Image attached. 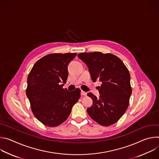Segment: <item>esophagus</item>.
Instances as JSON below:
<instances>
[{"instance_id":"34e87169","label":"esophagus","mask_w":159,"mask_h":159,"mask_svg":"<svg viewBox=\"0 0 159 159\" xmlns=\"http://www.w3.org/2000/svg\"><path fill=\"white\" fill-rule=\"evenodd\" d=\"M87 94V93L86 92L83 91V90H82V91H81V95H82V96H86Z\"/></svg>"}]
</instances>
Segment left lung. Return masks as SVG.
I'll return each instance as SVG.
<instances>
[{"mask_svg": "<svg viewBox=\"0 0 159 159\" xmlns=\"http://www.w3.org/2000/svg\"><path fill=\"white\" fill-rule=\"evenodd\" d=\"M78 57L89 68L93 82L99 80V98L87 94L93 105L87 109L89 116L102 126L116 123L126 111L132 89L130 75L124 63L111 53H81Z\"/></svg>", "mask_w": 159, "mask_h": 159, "instance_id": "1", "label": "left lung"}]
</instances>
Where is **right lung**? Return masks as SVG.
Masks as SVG:
<instances>
[{
	"label": "right lung",
	"mask_w": 159,
	"mask_h": 159,
	"mask_svg": "<svg viewBox=\"0 0 159 159\" xmlns=\"http://www.w3.org/2000/svg\"><path fill=\"white\" fill-rule=\"evenodd\" d=\"M76 55V53L47 55L35 63L28 75L26 94L31 111L47 126L63 123L80 99V89L70 92L62 84L69 75L68 65Z\"/></svg>",
	"instance_id": "obj_1"
}]
</instances>
